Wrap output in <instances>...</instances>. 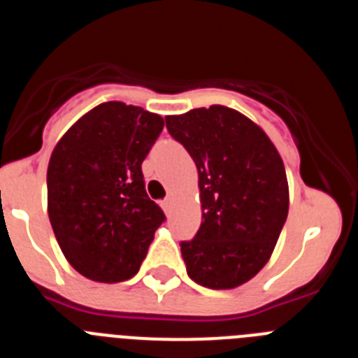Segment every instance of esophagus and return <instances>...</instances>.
<instances>
[{
    "label": "esophagus",
    "instance_id": "34e87169",
    "mask_svg": "<svg viewBox=\"0 0 358 358\" xmlns=\"http://www.w3.org/2000/svg\"><path fill=\"white\" fill-rule=\"evenodd\" d=\"M161 206H163V210L166 211V213H172L173 210V197H166L163 202H161Z\"/></svg>",
    "mask_w": 358,
    "mask_h": 358
}]
</instances>
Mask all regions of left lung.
<instances>
[{"label":"left lung","instance_id":"left-lung-1","mask_svg":"<svg viewBox=\"0 0 358 358\" xmlns=\"http://www.w3.org/2000/svg\"><path fill=\"white\" fill-rule=\"evenodd\" d=\"M164 120L199 170L202 224L181 242L186 273L208 289H235L267 264L287 220L283 161L267 134L229 107Z\"/></svg>","mask_w":358,"mask_h":358}]
</instances>
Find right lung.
Here are the masks:
<instances>
[{
    "instance_id": "obj_1",
    "label": "right lung",
    "mask_w": 358,
    "mask_h": 358,
    "mask_svg": "<svg viewBox=\"0 0 358 358\" xmlns=\"http://www.w3.org/2000/svg\"><path fill=\"white\" fill-rule=\"evenodd\" d=\"M164 122L141 107L106 102L82 116L53 148L48 215L66 260L82 276L118 283L147 256L163 210L145 189L141 163Z\"/></svg>"
}]
</instances>
